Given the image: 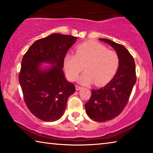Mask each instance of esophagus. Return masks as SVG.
Instances as JSON below:
<instances>
[{
	"label": "esophagus",
	"instance_id": "esophagus-1",
	"mask_svg": "<svg viewBox=\"0 0 153 153\" xmlns=\"http://www.w3.org/2000/svg\"><path fill=\"white\" fill-rule=\"evenodd\" d=\"M82 88V87H80V86H76V90H79L80 89Z\"/></svg>",
	"mask_w": 153,
	"mask_h": 153
}]
</instances>
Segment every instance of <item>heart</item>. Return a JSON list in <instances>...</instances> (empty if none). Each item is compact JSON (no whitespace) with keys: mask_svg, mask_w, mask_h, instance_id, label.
Here are the masks:
<instances>
[{"mask_svg":"<svg viewBox=\"0 0 153 153\" xmlns=\"http://www.w3.org/2000/svg\"><path fill=\"white\" fill-rule=\"evenodd\" d=\"M119 65L116 52L94 42L82 44L77 47L75 55L67 54L64 59L65 70L71 80L78 77L84 67L86 71L79 79L84 85L92 82L97 86L107 84L115 75Z\"/></svg>","mask_w":153,"mask_h":153,"instance_id":"heart-1","label":"heart"}]
</instances>
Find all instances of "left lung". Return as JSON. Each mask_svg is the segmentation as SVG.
<instances>
[{"mask_svg": "<svg viewBox=\"0 0 153 153\" xmlns=\"http://www.w3.org/2000/svg\"><path fill=\"white\" fill-rule=\"evenodd\" d=\"M115 49L120 65L113 78L100 89L92 90L88 102L85 104L88 117L98 122L113 120L125 108L136 82V66L133 56L125 46L112 40L99 38Z\"/></svg>", "mask_w": 153, "mask_h": 153, "instance_id": "1", "label": "left lung"}]
</instances>
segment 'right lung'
Segmentation results:
<instances>
[{"mask_svg": "<svg viewBox=\"0 0 153 153\" xmlns=\"http://www.w3.org/2000/svg\"><path fill=\"white\" fill-rule=\"evenodd\" d=\"M76 40L73 36L53 33L33 42L22 59L19 82L24 101L31 113L41 120H59L67 99L76 91L62 69L65 56ZM42 63L51 65L44 68Z\"/></svg>", "mask_w": 153, "mask_h": 153, "instance_id": "obj_1", "label": "right lung"}]
</instances>
